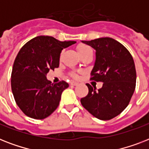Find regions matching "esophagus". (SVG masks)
I'll return each mask as SVG.
<instances>
[{
	"mask_svg": "<svg viewBox=\"0 0 149 149\" xmlns=\"http://www.w3.org/2000/svg\"><path fill=\"white\" fill-rule=\"evenodd\" d=\"M70 85L71 86H77V85H78V83H77V82H74V81H72L71 83H70Z\"/></svg>",
	"mask_w": 149,
	"mask_h": 149,
	"instance_id": "34e87169",
	"label": "esophagus"
}]
</instances>
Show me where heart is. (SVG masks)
<instances>
[{"label": "heart", "mask_w": 149, "mask_h": 149, "mask_svg": "<svg viewBox=\"0 0 149 149\" xmlns=\"http://www.w3.org/2000/svg\"><path fill=\"white\" fill-rule=\"evenodd\" d=\"M77 49H78L79 55H81V54L84 53V52H86L87 51H90V50H92L91 49V48H90L89 46H87V45H79L78 48H77ZM72 77H73V78H75V79H77V78H78V75L73 73V74H72Z\"/></svg>", "instance_id": "obj_1"}]
</instances>
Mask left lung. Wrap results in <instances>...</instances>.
I'll return each instance as SVG.
<instances>
[{"label":"left lung","instance_id":"8db88e82","mask_svg":"<svg viewBox=\"0 0 149 149\" xmlns=\"http://www.w3.org/2000/svg\"><path fill=\"white\" fill-rule=\"evenodd\" d=\"M96 50L91 80L102 82L98 91L86 84L88 94L81 98L84 108L100 120H111L129 104L136 86V70L129 51L115 39L100 38L82 41Z\"/></svg>","mask_w":149,"mask_h":149}]
</instances>
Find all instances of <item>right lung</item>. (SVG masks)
Segmentation results:
<instances>
[{"label": "right lung", "instance_id": "obj_1", "mask_svg": "<svg viewBox=\"0 0 149 149\" xmlns=\"http://www.w3.org/2000/svg\"><path fill=\"white\" fill-rule=\"evenodd\" d=\"M75 43L60 42L51 36H38L18 52L10 84L15 102L25 115L42 120L58 107L62 93L69 84L63 80L52 84L46 76L49 70L58 67L62 50Z\"/></svg>", "mask_w": 149, "mask_h": 149}]
</instances>
